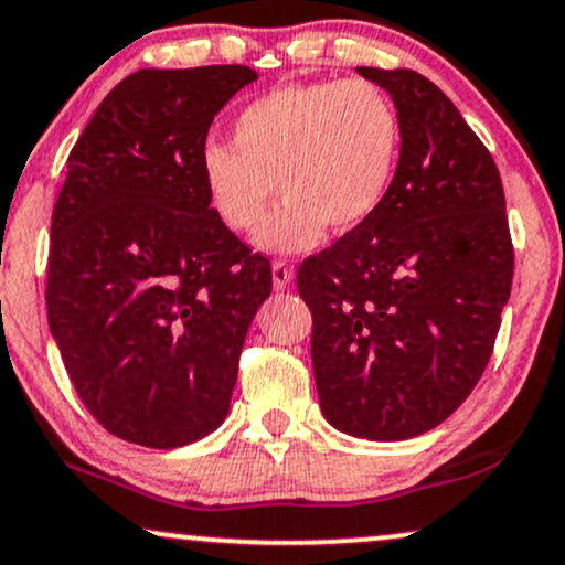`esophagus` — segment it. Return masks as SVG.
I'll use <instances>...</instances> for the list:
<instances>
[{"label": "esophagus", "instance_id": "esophagus-1", "mask_svg": "<svg viewBox=\"0 0 565 565\" xmlns=\"http://www.w3.org/2000/svg\"><path fill=\"white\" fill-rule=\"evenodd\" d=\"M294 277H296V271H294V267H290L288 262H275V264H271V282H275V290L290 288Z\"/></svg>", "mask_w": 565, "mask_h": 565}]
</instances>
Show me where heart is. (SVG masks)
I'll return each mask as SVG.
<instances>
[{
	"label": "heart",
	"instance_id": "1",
	"mask_svg": "<svg viewBox=\"0 0 565 565\" xmlns=\"http://www.w3.org/2000/svg\"><path fill=\"white\" fill-rule=\"evenodd\" d=\"M227 143L204 146L201 185L214 217L233 233L259 225L277 191L282 201L256 233L277 254L315 248L327 227L351 233L385 206L398 178L403 122L372 81L296 83L248 102Z\"/></svg>",
	"mask_w": 565,
	"mask_h": 565
}]
</instances>
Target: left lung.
<instances>
[{
    "label": "left lung",
    "mask_w": 565,
    "mask_h": 565,
    "mask_svg": "<svg viewBox=\"0 0 565 565\" xmlns=\"http://www.w3.org/2000/svg\"><path fill=\"white\" fill-rule=\"evenodd\" d=\"M393 96L403 151L366 225L298 267L327 422L406 440L448 419L482 377L511 296L505 193L487 146L414 70L359 67Z\"/></svg>",
    "instance_id": "obj_1"
}]
</instances>
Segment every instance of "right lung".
Masks as SVG:
<instances>
[{
	"instance_id": "obj_1",
	"label": "right lung",
	"mask_w": 565,
	"mask_h": 565,
	"mask_svg": "<svg viewBox=\"0 0 565 565\" xmlns=\"http://www.w3.org/2000/svg\"><path fill=\"white\" fill-rule=\"evenodd\" d=\"M246 65L138 70L104 96L52 212L46 317L83 406L146 448L225 422L269 259L214 217L199 159Z\"/></svg>"
}]
</instances>
